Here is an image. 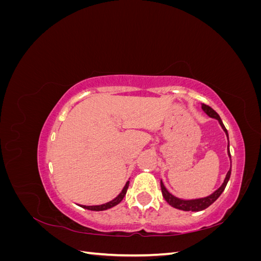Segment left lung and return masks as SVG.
I'll return each instance as SVG.
<instances>
[{"label":"left lung","instance_id":"1","mask_svg":"<svg viewBox=\"0 0 261 261\" xmlns=\"http://www.w3.org/2000/svg\"><path fill=\"white\" fill-rule=\"evenodd\" d=\"M201 109L203 110V112L206 113L208 116L212 117V118H216V120L219 121L221 127H222V129L225 132L226 134V137H227V140H228V134H227V130L225 128V126L223 125L222 123V120H221L219 114L213 110L212 108H210L209 106L207 105H201ZM230 145L227 144V154L228 156L231 158V153H230ZM230 176H231V169L228 170V172L226 173V176L224 178V181L223 184L221 185L216 192H213L211 195L207 196V197H203V198H198V199H188V200H185V199H180V198H177V197L173 196L171 193H169V191L167 188H165L164 184L162 183L161 180V191H162V195L164 197V199L167 200V202L170 204V206L174 207L176 209H179V210H184V211H201L203 209L208 208L210 204H212L213 202H215L220 195L223 193L224 188L227 184L228 179H230Z\"/></svg>","mask_w":261,"mask_h":261}]
</instances>
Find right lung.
<instances>
[{"mask_svg":"<svg viewBox=\"0 0 261 261\" xmlns=\"http://www.w3.org/2000/svg\"><path fill=\"white\" fill-rule=\"evenodd\" d=\"M128 185H129V180L126 181V184H125L124 188L122 189V192L118 194L117 197H115V198L113 200H111V201H109V202L103 203V204H99V206H83V204H82L81 207H83L85 209H88V210H92V211H103V210L112 208V207L116 206V204H118L123 200V198H124L125 195H126V192H127Z\"/></svg>","mask_w":261,"mask_h":261,"instance_id":"obj_1","label":"right lung"}]
</instances>
